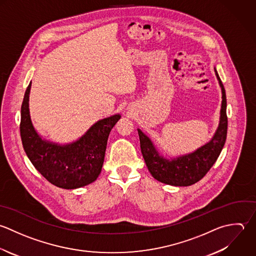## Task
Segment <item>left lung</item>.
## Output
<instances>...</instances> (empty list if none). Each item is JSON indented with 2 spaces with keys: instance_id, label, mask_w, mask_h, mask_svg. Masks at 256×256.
I'll list each match as a JSON object with an SVG mask.
<instances>
[{
  "instance_id": "obj_1",
  "label": "left lung",
  "mask_w": 256,
  "mask_h": 256,
  "mask_svg": "<svg viewBox=\"0 0 256 256\" xmlns=\"http://www.w3.org/2000/svg\"><path fill=\"white\" fill-rule=\"evenodd\" d=\"M222 92V102L218 128L212 138L192 154L166 160L160 154L152 142L138 130L140 150L152 176L158 182L174 186H188L200 182L218 158L228 134L226 96L222 80L214 68Z\"/></svg>"
}]
</instances>
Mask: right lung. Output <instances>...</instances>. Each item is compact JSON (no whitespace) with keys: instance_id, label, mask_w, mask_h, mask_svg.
<instances>
[{"instance_id":"right-lung-1","label":"right lung","mask_w":256,"mask_h":256,"mask_svg":"<svg viewBox=\"0 0 256 256\" xmlns=\"http://www.w3.org/2000/svg\"><path fill=\"white\" fill-rule=\"evenodd\" d=\"M28 86L20 108V132L26 154L36 170L52 184L74 190L94 182L100 176L104 160L108 134L120 114L106 118L92 124L80 140L58 144L42 140L30 116Z\"/></svg>"}]
</instances>
